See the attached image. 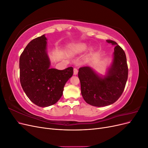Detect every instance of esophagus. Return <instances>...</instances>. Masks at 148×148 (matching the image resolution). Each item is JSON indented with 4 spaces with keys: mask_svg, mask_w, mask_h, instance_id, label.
Wrapping results in <instances>:
<instances>
[{
    "mask_svg": "<svg viewBox=\"0 0 148 148\" xmlns=\"http://www.w3.org/2000/svg\"><path fill=\"white\" fill-rule=\"evenodd\" d=\"M78 69H76V68H74V69H73V74L76 75L78 74Z\"/></svg>",
    "mask_w": 148,
    "mask_h": 148,
    "instance_id": "34e87169",
    "label": "esophagus"
}]
</instances>
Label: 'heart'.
Returning a JSON list of instances; mask_svg holds the SVG:
<instances>
[{"label":"heart","mask_w":148,"mask_h":148,"mask_svg":"<svg viewBox=\"0 0 148 148\" xmlns=\"http://www.w3.org/2000/svg\"><path fill=\"white\" fill-rule=\"evenodd\" d=\"M87 48L86 45L84 44H78L77 45H75L73 47H71V51L73 53H80L86 50Z\"/></svg>","instance_id":"heart-1"}]
</instances>
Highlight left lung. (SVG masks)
Returning <instances> with one entry per match:
<instances>
[{"label":"left lung","mask_w":148,"mask_h":148,"mask_svg":"<svg viewBox=\"0 0 148 148\" xmlns=\"http://www.w3.org/2000/svg\"><path fill=\"white\" fill-rule=\"evenodd\" d=\"M114 45V59L108 72L100 77L90 67L79 69L78 78L81 92L88 104L96 107H104L113 104L122 95L128 79V65L124 51L117 43L107 40Z\"/></svg>","instance_id":"1"}]
</instances>
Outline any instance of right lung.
I'll return each instance as SVG.
<instances>
[{
    "instance_id": "add662e5",
    "label": "right lung",
    "mask_w": 148,
    "mask_h": 148,
    "mask_svg": "<svg viewBox=\"0 0 148 148\" xmlns=\"http://www.w3.org/2000/svg\"><path fill=\"white\" fill-rule=\"evenodd\" d=\"M45 35L30 41L20 57V80L26 95L39 107L52 106L63 95L73 67L63 70L50 68Z\"/></svg>"
}]
</instances>
